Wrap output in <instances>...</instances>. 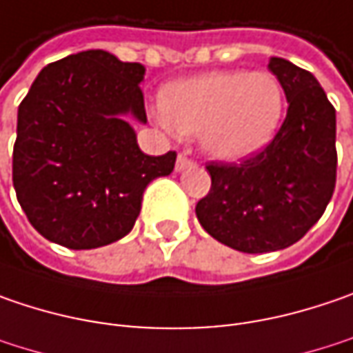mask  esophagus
Returning <instances> with one entry per match:
<instances>
[{
	"instance_id": "esophagus-1",
	"label": "esophagus",
	"mask_w": 353,
	"mask_h": 353,
	"mask_svg": "<svg viewBox=\"0 0 353 353\" xmlns=\"http://www.w3.org/2000/svg\"><path fill=\"white\" fill-rule=\"evenodd\" d=\"M194 165V161L190 159L188 156H177V161H176V172H183V170H188V168H192Z\"/></svg>"
}]
</instances>
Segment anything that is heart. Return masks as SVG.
Wrapping results in <instances>:
<instances>
[{
  "mask_svg": "<svg viewBox=\"0 0 353 353\" xmlns=\"http://www.w3.org/2000/svg\"><path fill=\"white\" fill-rule=\"evenodd\" d=\"M285 95L268 72H210L170 83L161 92L157 119L183 135L199 134L210 157L239 163L258 156L274 139Z\"/></svg>",
  "mask_w": 353,
  "mask_h": 353,
  "instance_id": "heart-1",
  "label": "heart"
}]
</instances>
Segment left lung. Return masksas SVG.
Here are the masks:
<instances>
[{
    "label": "left lung",
    "instance_id": "left-lung-1",
    "mask_svg": "<svg viewBox=\"0 0 353 353\" xmlns=\"http://www.w3.org/2000/svg\"><path fill=\"white\" fill-rule=\"evenodd\" d=\"M268 70L290 105L280 132L239 165H208L212 190L196 205L201 228L243 254L296 243L321 218L336 188V110L320 81L281 57H272Z\"/></svg>",
    "mask_w": 353,
    "mask_h": 353
}]
</instances>
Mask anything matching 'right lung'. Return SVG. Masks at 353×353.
Here are the masks:
<instances>
[{"instance_id": "obj_1", "label": "right lung", "mask_w": 353, "mask_h": 353, "mask_svg": "<svg viewBox=\"0 0 353 353\" xmlns=\"http://www.w3.org/2000/svg\"><path fill=\"white\" fill-rule=\"evenodd\" d=\"M145 68L88 50L46 65L17 110L13 188L50 241L92 250L128 236L152 179L176 152L145 156L130 119L148 123Z\"/></svg>"}]
</instances>
